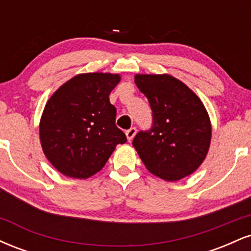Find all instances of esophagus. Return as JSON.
I'll return each instance as SVG.
<instances>
[{
  "label": "esophagus",
  "instance_id": "obj_1",
  "mask_svg": "<svg viewBox=\"0 0 251 251\" xmlns=\"http://www.w3.org/2000/svg\"><path fill=\"white\" fill-rule=\"evenodd\" d=\"M135 134H137V128H135V127H131L129 129H127V131H126V138H127L128 142H131V140L133 139Z\"/></svg>",
  "mask_w": 251,
  "mask_h": 251
}]
</instances>
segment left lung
I'll use <instances>...</instances> for the list:
<instances>
[{"mask_svg": "<svg viewBox=\"0 0 251 251\" xmlns=\"http://www.w3.org/2000/svg\"><path fill=\"white\" fill-rule=\"evenodd\" d=\"M134 82L153 114L151 131L139 132L133 139L146 169L166 181L194 174L211 143V122L204 103L171 74H135Z\"/></svg>", "mask_w": 251, "mask_h": 251, "instance_id": "8db88e82", "label": "left lung"}]
</instances>
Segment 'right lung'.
<instances>
[{"label": "right lung", "mask_w": 251, "mask_h": 251, "mask_svg": "<svg viewBox=\"0 0 251 251\" xmlns=\"http://www.w3.org/2000/svg\"><path fill=\"white\" fill-rule=\"evenodd\" d=\"M120 74L81 73L51 94L40 119V143L60 174L86 179L99 172L126 135L116 126L109 94Z\"/></svg>", "instance_id": "right-lung-1"}]
</instances>
